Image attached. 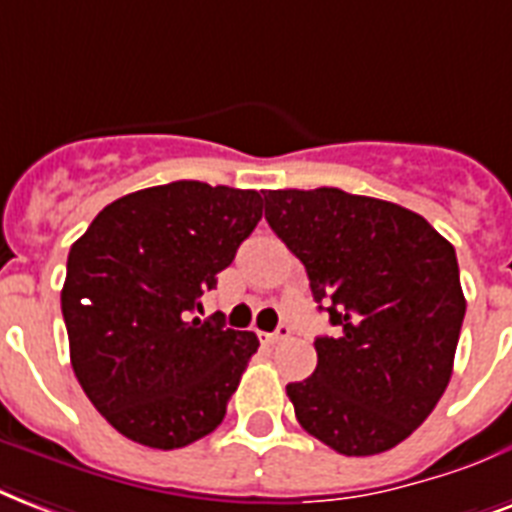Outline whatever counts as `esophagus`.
<instances>
[{"label": "esophagus", "mask_w": 512, "mask_h": 512, "mask_svg": "<svg viewBox=\"0 0 512 512\" xmlns=\"http://www.w3.org/2000/svg\"><path fill=\"white\" fill-rule=\"evenodd\" d=\"M288 334H291V328L285 326V323H280L277 331H272V334H259V336L264 344H277V342H283V339H288Z\"/></svg>", "instance_id": "1"}]
</instances>
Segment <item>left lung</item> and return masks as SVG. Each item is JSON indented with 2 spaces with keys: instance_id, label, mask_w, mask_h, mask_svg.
Segmentation results:
<instances>
[{
  "instance_id": "1",
  "label": "left lung",
  "mask_w": 512,
  "mask_h": 512,
  "mask_svg": "<svg viewBox=\"0 0 512 512\" xmlns=\"http://www.w3.org/2000/svg\"><path fill=\"white\" fill-rule=\"evenodd\" d=\"M269 227L304 264L336 336L285 387L299 425L344 457L398 446L441 400L465 320L454 245L395 202L320 189L264 192Z\"/></svg>"
}]
</instances>
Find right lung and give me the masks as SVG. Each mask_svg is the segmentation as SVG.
<instances>
[{"label": "right lung", "mask_w": 512, "mask_h": 512, "mask_svg": "<svg viewBox=\"0 0 512 512\" xmlns=\"http://www.w3.org/2000/svg\"><path fill=\"white\" fill-rule=\"evenodd\" d=\"M261 211L256 189L173 181L106 205L71 245L61 291L71 368L130 441L170 451L221 425L259 339L194 312Z\"/></svg>", "instance_id": "obj_1"}]
</instances>
